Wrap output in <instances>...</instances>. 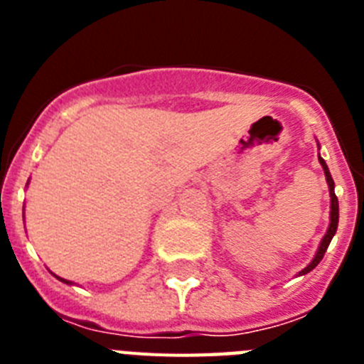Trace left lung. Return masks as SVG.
I'll return each instance as SVG.
<instances>
[{
  "label": "left lung",
  "instance_id": "8db88e82",
  "mask_svg": "<svg viewBox=\"0 0 364 364\" xmlns=\"http://www.w3.org/2000/svg\"><path fill=\"white\" fill-rule=\"evenodd\" d=\"M317 146H319V144H317ZM319 164L323 166L324 176H326V182H328V191H330V224H328L326 233H324V237L321 239V244H319V247H317V252H315L311 262L306 266V268L301 269V272L297 273V277L310 273L311 269L319 264L321 260H323L324 253H326L328 246H330V242H332V239H333V235H336V231H337V224H339V200H337L336 191H333V189H336V184H333V178H332V175H330V169H328L326 162H324L321 154H319Z\"/></svg>",
  "mask_w": 364,
  "mask_h": 364
}]
</instances>
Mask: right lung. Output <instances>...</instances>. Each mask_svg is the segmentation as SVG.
Returning <instances> with one entry per match:
<instances>
[{
  "mask_svg": "<svg viewBox=\"0 0 364 364\" xmlns=\"http://www.w3.org/2000/svg\"><path fill=\"white\" fill-rule=\"evenodd\" d=\"M54 275V273H53ZM54 277L58 279V281H62V282H65V284H73V281H67V279H62V277H58V275H54Z\"/></svg>",
  "mask_w": 364,
  "mask_h": 364,
  "instance_id": "1",
  "label": "right lung"
}]
</instances>
